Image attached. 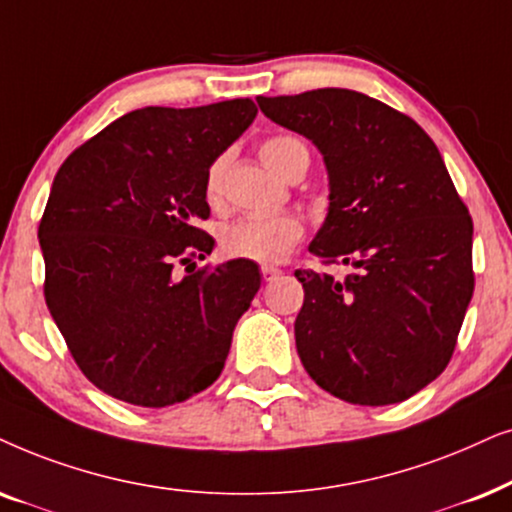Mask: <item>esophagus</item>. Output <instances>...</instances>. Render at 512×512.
Instances as JSON below:
<instances>
[{
    "label": "esophagus",
    "mask_w": 512,
    "mask_h": 512,
    "mask_svg": "<svg viewBox=\"0 0 512 512\" xmlns=\"http://www.w3.org/2000/svg\"><path fill=\"white\" fill-rule=\"evenodd\" d=\"M276 276H281V269L274 267V264H264V267H262V278H264V281H274Z\"/></svg>",
    "instance_id": "esophagus-1"
}]
</instances>
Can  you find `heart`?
<instances>
[{
    "label": "heart",
    "instance_id": "b5f03b06",
    "mask_svg": "<svg viewBox=\"0 0 512 512\" xmlns=\"http://www.w3.org/2000/svg\"><path fill=\"white\" fill-rule=\"evenodd\" d=\"M260 156L276 175H285L299 156H309V149L295 135H276L262 142ZM222 161H215L206 177V194L210 201L220 196ZM302 220L288 210L276 213H252L224 224L220 231V248L224 255L252 262H281L302 238Z\"/></svg>",
    "mask_w": 512,
    "mask_h": 512
}]
</instances>
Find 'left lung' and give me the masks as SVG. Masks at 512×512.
<instances>
[{"label": "left lung", "instance_id": "1", "mask_svg": "<svg viewBox=\"0 0 512 512\" xmlns=\"http://www.w3.org/2000/svg\"><path fill=\"white\" fill-rule=\"evenodd\" d=\"M257 105L323 154L330 203L309 250L353 267L295 271L304 370L346 403H403L447 367L473 297V220L445 161L417 121L349 88Z\"/></svg>", "mask_w": 512, "mask_h": 512}]
</instances>
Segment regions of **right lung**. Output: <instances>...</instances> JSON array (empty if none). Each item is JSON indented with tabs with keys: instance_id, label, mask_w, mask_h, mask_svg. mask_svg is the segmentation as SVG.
Returning a JSON list of instances; mask_svg holds the SVG:
<instances>
[{
	"instance_id": "right-lung-1",
	"label": "right lung",
	"mask_w": 512,
	"mask_h": 512,
	"mask_svg": "<svg viewBox=\"0 0 512 512\" xmlns=\"http://www.w3.org/2000/svg\"><path fill=\"white\" fill-rule=\"evenodd\" d=\"M255 117L250 98L135 109L53 177L39 224L46 304L81 372L112 398L168 407L220 377L262 276L250 260L196 269L192 257L215 245L196 222L210 215V166Z\"/></svg>"
}]
</instances>
